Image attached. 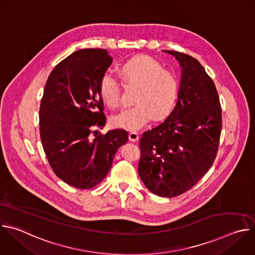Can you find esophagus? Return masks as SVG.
<instances>
[{
  "instance_id": "esophagus-1",
  "label": "esophagus",
  "mask_w": 255,
  "mask_h": 255,
  "mask_svg": "<svg viewBox=\"0 0 255 255\" xmlns=\"http://www.w3.org/2000/svg\"><path fill=\"white\" fill-rule=\"evenodd\" d=\"M128 137H129V140H130V141H134V142H135V141L138 140L139 134H138V132H136V131H134V130H130Z\"/></svg>"
}]
</instances>
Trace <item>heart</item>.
I'll use <instances>...</instances> for the list:
<instances>
[{
    "label": "heart",
    "mask_w": 255,
    "mask_h": 255,
    "mask_svg": "<svg viewBox=\"0 0 255 255\" xmlns=\"http://www.w3.org/2000/svg\"><path fill=\"white\" fill-rule=\"evenodd\" d=\"M119 74L127 86L136 88V92L133 98L135 105L112 116L115 126L136 130L146 124L151 116L159 120L170 112L177 96V81L157 61L148 56H136L120 66ZM100 94L107 106L119 107L120 84L111 75L102 78Z\"/></svg>",
    "instance_id": "obj_1"
}]
</instances>
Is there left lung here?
<instances>
[{
	"label": "left lung",
	"mask_w": 255,
	"mask_h": 255,
	"mask_svg": "<svg viewBox=\"0 0 255 255\" xmlns=\"http://www.w3.org/2000/svg\"><path fill=\"white\" fill-rule=\"evenodd\" d=\"M181 67L177 101L167 118L139 141L138 173L152 194L172 198L193 188L212 166L222 128L215 84L191 55L163 50Z\"/></svg>",
	"instance_id": "8db88e82"
}]
</instances>
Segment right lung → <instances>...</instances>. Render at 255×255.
<instances>
[{
  "mask_svg": "<svg viewBox=\"0 0 255 255\" xmlns=\"http://www.w3.org/2000/svg\"><path fill=\"white\" fill-rule=\"evenodd\" d=\"M112 61L105 49H81L53 68L44 88L39 110L43 149L54 173L77 189L99 185L128 140L123 129L104 135L93 131L106 123L100 84Z\"/></svg>",
  "mask_w": 255,
  "mask_h": 255,
  "instance_id": "1",
  "label": "right lung"
}]
</instances>
